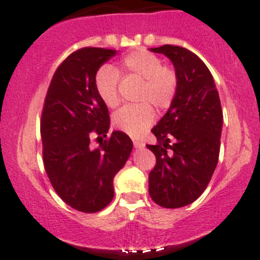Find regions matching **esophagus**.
I'll list each match as a JSON object with an SVG mask.
<instances>
[{"mask_svg": "<svg viewBox=\"0 0 260 260\" xmlns=\"http://www.w3.org/2000/svg\"><path fill=\"white\" fill-rule=\"evenodd\" d=\"M133 143H134V146H135V148H139V149H141L145 146V143H144L143 140H138V139H134Z\"/></svg>", "mask_w": 260, "mask_h": 260, "instance_id": "1", "label": "esophagus"}]
</instances>
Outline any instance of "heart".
I'll use <instances>...</instances> for the list:
<instances>
[{
	"instance_id": "b5f03b06",
	"label": "heart",
	"mask_w": 260,
	"mask_h": 260,
	"mask_svg": "<svg viewBox=\"0 0 260 260\" xmlns=\"http://www.w3.org/2000/svg\"><path fill=\"white\" fill-rule=\"evenodd\" d=\"M120 74L141 79L139 88V104L126 105L115 114L114 122L117 127L131 136H140L155 119V111L171 107L178 91V76L173 68L164 66L155 54L138 49L125 54L119 60L116 69L102 66L94 74V89L107 107H116L120 102Z\"/></svg>"
}]
</instances>
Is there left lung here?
<instances>
[{"label": "left lung", "mask_w": 260, "mask_h": 260, "mask_svg": "<svg viewBox=\"0 0 260 260\" xmlns=\"http://www.w3.org/2000/svg\"><path fill=\"white\" fill-rule=\"evenodd\" d=\"M168 56L178 76V91L168 112L151 129L155 145H146L156 163L149 173V194L156 205L178 209L206 189L220 154L222 109L211 72L188 49H151Z\"/></svg>", "instance_id": "8db88e82"}]
</instances>
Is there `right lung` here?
I'll return each instance as SVG.
<instances>
[{
	"label": "right lung",
	"instance_id": "right-lung-1",
	"mask_svg": "<svg viewBox=\"0 0 260 260\" xmlns=\"http://www.w3.org/2000/svg\"><path fill=\"white\" fill-rule=\"evenodd\" d=\"M115 49L81 48L56 68L40 119L44 168L54 191L74 210L101 211L114 199V177L129 158L133 141L112 131L106 105L94 89V74ZM105 138L94 148L90 140Z\"/></svg>",
	"mask_w": 260,
	"mask_h": 260
}]
</instances>
